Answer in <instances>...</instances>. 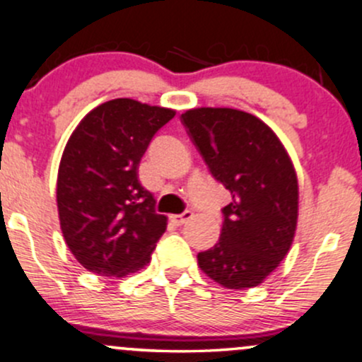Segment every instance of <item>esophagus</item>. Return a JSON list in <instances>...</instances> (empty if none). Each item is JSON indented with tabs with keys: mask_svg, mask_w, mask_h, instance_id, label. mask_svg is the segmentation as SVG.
Segmentation results:
<instances>
[{
	"mask_svg": "<svg viewBox=\"0 0 362 362\" xmlns=\"http://www.w3.org/2000/svg\"><path fill=\"white\" fill-rule=\"evenodd\" d=\"M192 216H194L192 211H185V213H182V214H172L170 216V219H172V223H175L180 226V224H184L189 221V219H192Z\"/></svg>",
	"mask_w": 362,
	"mask_h": 362,
	"instance_id": "esophagus-1",
	"label": "esophagus"
}]
</instances>
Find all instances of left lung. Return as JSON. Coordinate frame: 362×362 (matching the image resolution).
<instances>
[{"label":"left lung","instance_id":"left-lung-1","mask_svg":"<svg viewBox=\"0 0 362 362\" xmlns=\"http://www.w3.org/2000/svg\"><path fill=\"white\" fill-rule=\"evenodd\" d=\"M216 180L231 192L218 243L197 255L228 289L255 288L288 255L298 224V177L284 144L264 120L228 107L182 114Z\"/></svg>","mask_w":362,"mask_h":362}]
</instances>
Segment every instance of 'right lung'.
<instances>
[{
	"label": "right lung",
	"mask_w": 362,
	"mask_h": 362,
	"mask_svg": "<svg viewBox=\"0 0 362 362\" xmlns=\"http://www.w3.org/2000/svg\"><path fill=\"white\" fill-rule=\"evenodd\" d=\"M175 110L115 98L90 110L69 136L57 172V213L69 252L86 271L126 277L151 260L167 216L141 185L139 161Z\"/></svg>",
	"instance_id": "1"
}]
</instances>
